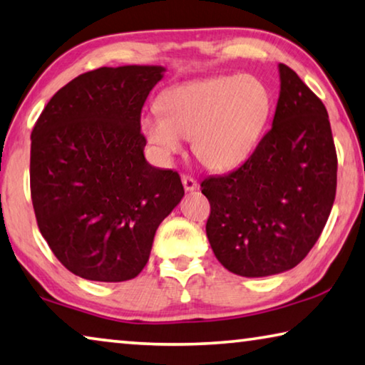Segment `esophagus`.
<instances>
[{
	"instance_id": "obj_1",
	"label": "esophagus",
	"mask_w": 365,
	"mask_h": 365,
	"mask_svg": "<svg viewBox=\"0 0 365 365\" xmlns=\"http://www.w3.org/2000/svg\"><path fill=\"white\" fill-rule=\"evenodd\" d=\"M182 183H183L185 192H195V190L198 188V183H196L195 178L188 177V175H183L182 177Z\"/></svg>"
}]
</instances>
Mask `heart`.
Segmentation results:
<instances>
[{
	"mask_svg": "<svg viewBox=\"0 0 365 365\" xmlns=\"http://www.w3.org/2000/svg\"><path fill=\"white\" fill-rule=\"evenodd\" d=\"M141 120L160 159L170 160L193 140V153L211 170H230L255 151L273 108L271 92L253 76H217L173 86Z\"/></svg>",
	"mask_w": 365,
	"mask_h": 365,
	"instance_id": "1",
	"label": "heart"
}]
</instances>
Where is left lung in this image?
<instances>
[{"label":"left lung","mask_w":365,"mask_h":365,"mask_svg":"<svg viewBox=\"0 0 365 365\" xmlns=\"http://www.w3.org/2000/svg\"><path fill=\"white\" fill-rule=\"evenodd\" d=\"M271 130L234 172L207 177L206 235L230 273L264 277L292 269L315 245L336 195L338 159L323 102L279 63Z\"/></svg>","instance_id":"1"}]
</instances>
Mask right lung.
<instances>
[{"label":"right lung","instance_id":"add662e5","mask_svg":"<svg viewBox=\"0 0 365 365\" xmlns=\"http://www.w3.org/2000/svg\"><path fill=\"white\" fill-rule=\"evenodd\" d=\"M165 68H99L51 97L31 135V195L43 239L89 281L146 266L159 224L183 198L177 172L144 158L141 110Z\"/></svg>","mask_w":365,"mask_h":365}]
</instances>
